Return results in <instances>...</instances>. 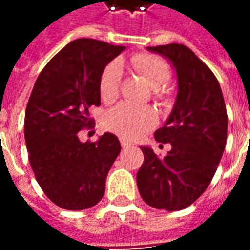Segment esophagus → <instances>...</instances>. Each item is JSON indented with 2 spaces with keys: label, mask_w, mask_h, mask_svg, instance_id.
Returning <instances> with one entry per match:
<instances>
[{
  "label": "esophagus",
  "mask_w": 250,
  "mask_h": 250,
  "mask_svg": "<svg viewBox=\"0 0 250 250\" xmlns=\"http://www.w3.org/2000/svg\"><path fill=\"white\" fill-rule=\"evenodd\" d=\"M120 142H121V147L124 148V149H125V148L130 147V143H129L128 140H125V139H121Z\"/></svg>",
  "instance_id": "esophagus-1"
}]
</instances>
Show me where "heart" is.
Listing matches in <instances>:
<instances>
[{
	"label": "heart",
	"instance_id": "1",
	"mask_svg": "<svg viewBox=\"0 0 250 250\" xmlns=\"http://www.w3.org/2000/svg\"><path fill=\"white\" fill-rule=\"evenodd\" d=\"M130 63L137 73L152 87L155 99H163L168 94L165 87L171 77L167 62L161 57L140 53L130 58ZM121 84V68L118 62L107 63L99 76V94L103 102H113L118 96ZM104 126L125 139H135L154 126L156 115L148 106H136L122 102L111 107L103 118Z\"/></svg>",
	"mask_w": 250,
	"mask_h": 250
}]
</instances>
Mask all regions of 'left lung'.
Instances as JSON below:
<instances>
[{
	"label": "left lung",
	"mask_w": 250,
	"mask_h": 250,
	"mask_svg": "<svg viewBox=\"0 0 250 250\" xmlns=\"http://www.w3.org/2000/svg\"><path fill=\"white\" fill-rule=\"evenodd\" d=\"M168 58L177 72L178 95L166 124L155 140L170 143L159 159L142 147L144 162L137 171V188L148 206L180 211L204 193L226 147L227 111L219 82L185 44L170 43L148 47Z\"/></svg>",
	"instance_id": "1"
}]
</instances>
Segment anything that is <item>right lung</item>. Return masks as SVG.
Masks as SVG:
<instances>
[{"label": "right lung", "instance_id": "obj_1", "mask_svg": "<svg viewBox=\"0 0 250 250\" xmlns=\"http://www.w3.org/2000/svg\"><path fill=\"white\" fill-rule=\"evenodd\" d=\"M124 49L76 39L50 60L31 92L24 118L30 165L44 194L63 209H87L102 200L108 170L121 151L113 133L96 143H82L77 133L94 128L88 108L101 104V72Z\"/></svg>", "mask_w": 250, "mask_h": 250}]
</instances>
